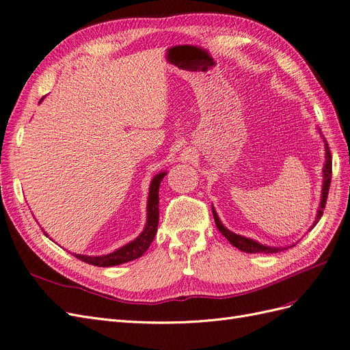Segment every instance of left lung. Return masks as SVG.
<instances>
[{
  "mask_svg": "<svg viewBox=\"0 0 350 350\" xmlns=\"http://www.w3.org/2000/svg\"><path fill=\"white\" fill-rule=\"evenodd\" d=\"M324 142H325V164H324V168H323L324 180H323L321 202H320V208H319V212H317V218H315V224L320 221V218L323 215V211L325 208V202H327V196H329L330 182H332V152H330V148H329V144H327L325 139H324ZM212 213H213V219H215L217 228L219 230V232L234 247H237V249H240L241 252H245V253H279L282 250H286V247H267V245H263V244L257 243L254 240L245 239V237H243V235H237L232 231H230V230H227V228L224 227V225L219 221V218H218V215H217L215 209H213V208H212ZM314 225H312V227H314Z\"/></svg>",
  "mask_w": 350,
  "mask_h": 350,
  "instance_id": "8db88e82",
  "label": "left lung"
}]
</instances>
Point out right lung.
<instances>
[{
  "label": "right lung",
  "mask_w": 350,
  "mask_h": 350,
  "mask_svg": "<svg viewBox=\"0 0 350 350\" xmlns=\"http://www.w3.org/2000/svg\"><path fill=\"white\" fill-rule=\"evenodd\" d=\"M167 173H160L157 174L150 186V195H148V205H146V224L144 231L139 234L138 239H135L133 241L128 243L126 245L120 247L119 250L106 254V256H83V254H74L78 260H81L84 263L98 266V267H109V266H118L122 263H126L131 260H135V258L141 257L146 250H148L150 244L152 243L154 237L157 234V227H159V217H160V211H159V190H160V183L163 182V178ZM46 235V234H44Z\"/></svg>",
  "instance_id": "right-lung-1"
}]
</instances>
